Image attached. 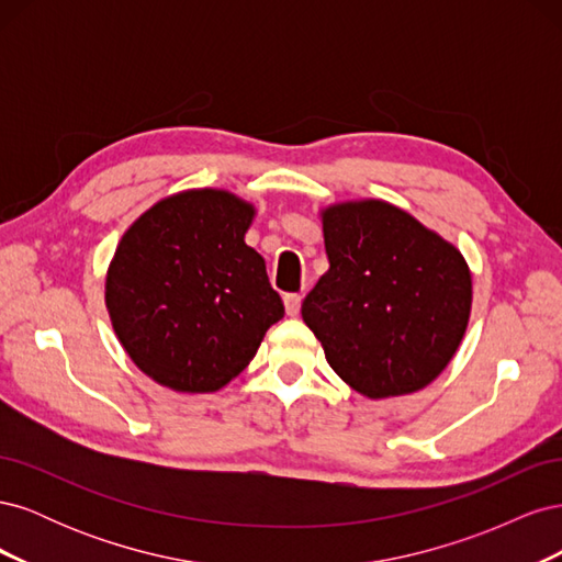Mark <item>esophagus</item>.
<instances>
[{"mask_svg": "<svg viewBox=\"0 0 562 562\" xmlns=\"http://www.w3.org/2000/svg\"><path fill=\"white\" fill-rule=\"evenodd\" d=\"M283 304H285V314L288 316H297L300 307H302V295L288 293V295H283Z\"/></svg>", "mask_w": 562, "mask_h": 562, "instance_id": "esophagus-1", "label": "esophagus"}]
</instances>
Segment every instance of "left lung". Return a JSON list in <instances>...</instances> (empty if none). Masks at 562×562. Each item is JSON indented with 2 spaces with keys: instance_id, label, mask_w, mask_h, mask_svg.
<instances>
[{
  "instance_id": "left-lung-1",
  "label": "left lung",
  "mask_w": 562,
  "mask_h": 562,
  "mask_svg": "<svg viewBox=\"0 0 562 562\" xmlns=\"http://www.w3.org/2000/svg\"><path fill=\"white\" fill-rule=\"evenodd\" d=\"M328 271L302 302L326 361L368 398L431 384L462 342L471 271L452 244L380 199L321 211Z\"/></svg>"
}]
</instances>
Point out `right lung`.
Instances as JSON below:
<instances>
[{
  "label": "right lung",
  "mask_w": 562,
  "mask_h": 562,
  "mask_svg": "<svg viewBox=\"0 0 562 562\" xmlns=\"http://www.w3.org/2000/svg\"><path fill=\"white\" fill-rule=\"evenodd\" d=\"M252 203L225 190L157 201L126 229L105 279L119 342L147 378L211 394L250 363L283 302L246 246Z\"/></svg>",
  "instance_id": "1"
}]
</instances>
